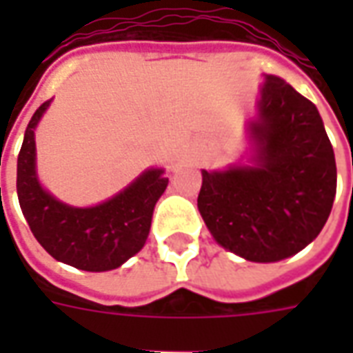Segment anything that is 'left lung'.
Masks as SVG:
<instances>
[{"instance_id":"1","label":"left lung","mask_w":353,"mask_h":353,"mask_svg":"<svg viewBox=\"0 0 353 353\" xmlns=\"http://www.w3.org/2000/svg\"><path fill=\"white\" fill-rule=\"evenodd\" d=\"M250 136V166L202 170L199 210L225 250L274 263L323 229L336 194L333 145L316 105L276 75L265 77Z\"/></svg>"}]
</instances>
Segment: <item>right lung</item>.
Returning a JSON list of instances; mask_svg holds the SVG:
<instances>
[{"label": "right lung", "mask_w": 353, "mask_h": 353, "mask_svg": "<svg viewBox=\"0 0 353 353\" xmlns=\"http://www.w3.org/2000/svg\"><path fill=\"white\" fill-rule=\"evenodd\" d=\"M39 105L28 123L17 164V192L35 240L49 255L88 272L113 270L143 248L157 200L168 185L164 170H145L124 191L92 208H73L47 192L35 172V126L49 108Z\"/></svg>", "instance_id": "right-lung-1"}]
</instances>
